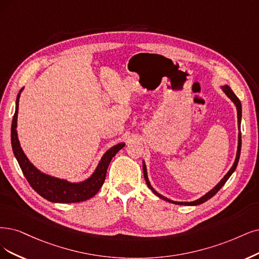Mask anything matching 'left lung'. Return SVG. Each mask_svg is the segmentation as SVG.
Listing matches in <instances>:
<instances>
[{"mask_svg": "<svg viewBox=\"0 0 259 259\" xmlns=\"http://www.w3.org/2000/svg\"><path fill=\"white\" fill-rule=\"evenodd\" d=\"M220 89H221L223 91V93L227 96V97L231 99L233 101V103L236 105V109H237V117H238V130H239V133H238V146H237V154H236V158H235V161H234V164L232 165L231 169H229L227 171V174L221 179V181L213 188L209 191V192H207L205 195H203L202 197H199L195 200H193V202H176V200H173V199H169L165 196H163L162 194L158 193L157 191L152 188V186L150 185V181L148 179V176H147V168H146V164H145V161L143 160V171H144V178H145V181L146 184L148 186V188L154 192V194H156L158 197L162 198L166 200V202L168 203H171V204H176V205H185V206H197V205H200L203 204L205 202H207L208 199L211 198L218 191L221 189L226 181L228 180V178L232 176V174L235 171L237 165H238V162H239V158H240V152H241V131H240V127H241V117H242V107H241V102L240 100L238 99L237 96L234 94V92L231 90V88H229L228 85H222L220 86Z\"/></svg>", "mask_w": 259, "mask_h": 259, "instance_id": "1", "label": "left lung"}]
</instances>
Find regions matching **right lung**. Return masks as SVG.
<instances>
[{
	"label": "right lung",
	"instance_id": "obj_1",
	"mask_svg": "<svg viewBox=\"0 0 259 259\" xmlns=\"http://www.w3.org/2000/svg\"><path fill=\"white\" fill-rule=\"evenodd\" d=\"M22 91L23 89H21L17 95L16 110L12 122L11 137L14 155L19 165H20V168L22 169L23 175L28 181V184L31 185V187L38 194L52 203H79L92 198L98 193V191L102 187L111 160L126 144L124 143H118L117 145H114L109 150L105 151L97 167L94 170V173L89 178H86L83 181H79V183H71V181H68L67 179L57 178L44 173V171L38 169L28 160L18 139V109L19 99H20Z\"/></svg>",
	"mask_w": 259,
	"mask_h": 259
}]
</instances>
